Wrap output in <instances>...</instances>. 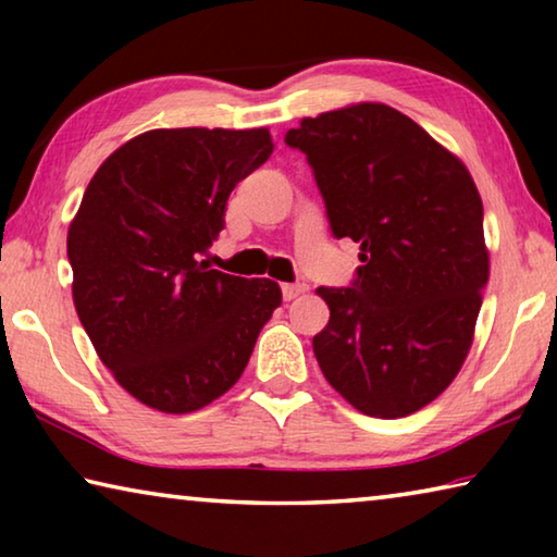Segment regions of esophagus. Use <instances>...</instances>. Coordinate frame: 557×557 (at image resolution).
Returning a JSON list of instances; mask_svg holds the SVG:
<instances>
[{"label": "esophagus", "mask_w": 557, "mask_h": 557, "mask_svg": "<svg viewBox=\"0 0 557 557\" xmlns=\"http://www.w3.org/2000/svg\"><path fill=\"white\" fill-rule=\"evenodd\" d=\"M307 292V285H301V282H295V285H282V299L285 301H292V299H297L299 295H305Z\"/></svg>", "instance_id": "1"}]
</instances>
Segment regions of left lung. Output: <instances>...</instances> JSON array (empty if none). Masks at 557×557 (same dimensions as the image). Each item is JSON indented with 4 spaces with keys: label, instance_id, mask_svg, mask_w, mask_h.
Here are the masks:
<instances>
[{
    "label": "left lung",
    "instance_id": "1",
    "mask_svg": "<svg viewBox=\"0 0 557 557\" xmlns=\"http://www.w3.org/2000/svg\"><path fill=\"white\" fill-rule=\"evenodd\" d=\"M285 145L312 166L334 238L361 243L351 285L317 289L319 369L371 418L425 408L465 363L488 280L467 166L381 102L301 120Z\"/></svg>",
    "mask_w": 557,
    "mask_h": 557
}]
</instances>
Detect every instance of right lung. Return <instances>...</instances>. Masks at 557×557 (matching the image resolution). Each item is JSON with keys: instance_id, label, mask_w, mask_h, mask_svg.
Masks as SVG:
<instances>
[{"instance_id": "add662e5", "label": "right lung", "mask_w": 557, "mask_h": 557, "mask_svg": "<svg viewBox=\"0 0 557 557\" xmlns=\"http://www.w3.org/2000/svg\"><path fill=\"white\" fill-rule=\"evenodd\" d=\"M272 154L268 129L145 132L90 178L69 228L75 312L139 403L194 412L235 385L280 307L272 280L203 260L225 203Z\"/></svg>"}]
</instances>
